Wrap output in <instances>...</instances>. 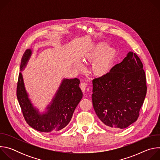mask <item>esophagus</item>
I'll list each match as a JSON object with an SVG mask.
<instances>
[{"label": "esophagus", "instance_id": "esophagus-1", "mask_svg": "<svg viewBox=\"0 0 160 160\" xmlns=\"http://www.w3.org/2000/svg\"><path fill=\"white\" fill-rule=\"evenodd\" d=\"M80 88H81L82 90L83 91V92H85V91L87 88V83L85 82H82L80 83Z\"/></svg>", "mask_w": 160, "mask_h": 160}]
</instances>
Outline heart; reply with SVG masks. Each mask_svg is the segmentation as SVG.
<instances>
[{"instance_id":"1","label":"heart","mask_w":160,"mask_h":160,"mask_svg":"<svg viewBox=\"0 0 160 160\" xmlns=\"http://www.w3.org/2000/svg\"><path fill=\"white\" fill-rule=\"evenodd\" d=\"M108 47V43H100L87 56L89 61H94L92 64V71L97 76H103L108 73L116 58V51Z\"/></svg>"}]
</instances>
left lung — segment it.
Instances as JSON below:
<instances>
[{
    "mask_svg": "<svg viewBox=\"0 0 160 160\" xmlns=\"http://www.w3.org/2000/svg\"><path fill=\"white\" fill-rule=\"evenodd\" d=\"M93 107L109 128L123 129L137 121L147 92L143 64L135 53L128 52L106 75L92 80Z\"/></svg>",
    "mask_w": 160,
    "mask_h": 160,
    "instance_id": "1",
    "label": "left lung"
}]
</instances>
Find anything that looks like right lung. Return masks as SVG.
Returning a JSON list of instances; mask_svg holds the SVG:
<instances>
[{
	"label": "right lung",
	"instance_id": "1",
	"mask_svg": "<svg viewBox=\"0 0 160 160\" xmlns=\"http://www.w3.org/2000/svg\"><path fill=\"white\" fill-rule=\"evenodd\" d=\"M32 54L27 49L21 59V70L27 64ZM78 78L64 79L46 113H38L32 106L26 92L21 73H19L16 96L22 115L27 123L41 132H54L64 128L70 122L73 112L82 98Z\"/></svg>",
	"mask_w": 160,
	"mask_h": 160
}]
</instances>
